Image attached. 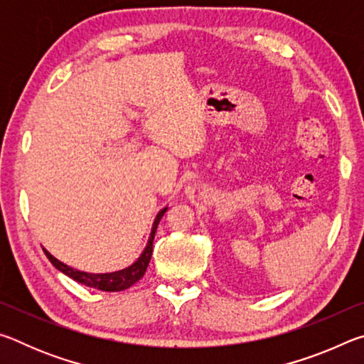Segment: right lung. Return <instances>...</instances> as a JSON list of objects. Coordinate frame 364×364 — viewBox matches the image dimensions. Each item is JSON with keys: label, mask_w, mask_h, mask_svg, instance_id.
Segmentation results:
<instances>
[{"label": "right lung", "mask_w": 364, "mask_h": 364, "mask_svg": "<svg viewBox=\"0 0 364 364\" xmlns=\"http://www.w3.org/2000/svg\"><path fill=\"white\" fill-rule=\"evenodd\" d=\"M167 208L168 207H164L162 210L157 213L156 220H154L149 239H147V244L143 250V254L136 258V262H133L130 267H127L123 269L112 271V273H86V271H80L77 268H72V267H69V264H65L60 260H58V258L49 254L46 249H43V250H45L46 257L49 258V262H51L54 267H56L59 271H63L64 274L69 276V278H72L73 281L80 282V284H83L86 287L100 289V291H104V292L125 291V289L132 287L134 282H138L144 276L147 264H149V262H151L152 242H154V236H156L159 221L162 220L164 213L167 212Z\"/></svg>", "instance_id": "obj_1"}]
</instances>
